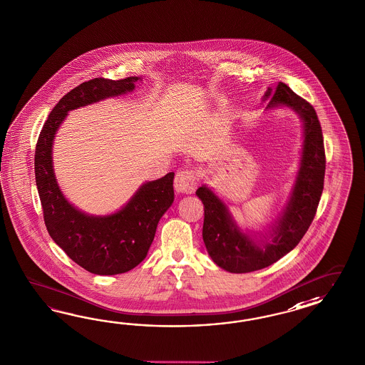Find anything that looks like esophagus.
Segmentation results:
<instances>
[{
	"instance_id": "obj_1",
	"label": "esophagus",
	"mask_w": 365,
	"mask_h": 365,
	"mask_svg": "<svg viewBox=\"0 0 365 365\" xmlns=\"http://www.w3.org/2000/svg\"><path fill=\"white\" fill-rule=\"evenodd\" d=\"M196 185H197V180L193 170H187V169L178 170L175 178V189L178 193H192L195 192Z\"/></svg>"
}]
</instances>
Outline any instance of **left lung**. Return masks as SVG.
Masks as SVG:
<instances>
[{"instance_id": "left-lung-1", "label": "left lung", "mask_w": 365, "mask_h": 365, "mask_svg": "<svg viewBox=\"0 0 365 365\" xmlns=\"http://www.w3.org/2000/svg\"><path fill=\"white\" fill-rule=\"evenodd\" d=\"M267 109L287 106L300 115L304 129L300 168L287 205L272 224L268 235L242 232L224 201L207 185L198 187L197 197L204 204L202 240L210 259L230 273H248L267 268L289 253L307 233L322 197L325 175L323 132L312 105L294 93L288 85L268 88L264 101ZM269 237L272 240H268Z\"/></svg>"}]
</instances>
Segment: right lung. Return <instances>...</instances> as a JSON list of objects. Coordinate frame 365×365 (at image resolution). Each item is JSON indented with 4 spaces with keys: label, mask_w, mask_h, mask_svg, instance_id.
I'll return each mask as SVG.
<instances>
[{
    "label": "right lung",
    "mask_w": 365,
    "mask_h": 365,
    "mask_svg": "<svg viewBox=\"0 0 365 365\" xmlns=\"http://www.w3.org/2000/svg\"><path fill=\"white\" fill-rule=\"evenodd\" d=\"M140 77L93 78L65 94L42 126L36 145L34 173L46 230L72 260L94 274L109 276L133 269L146 257L157 224L175 200L170 172L138 187L126 205L108 216L74 208L58 187L53 170L52 145L68 112L132 92Z\"/></svg>",
    "instance_id": "add662e5"
}]
</instances>
